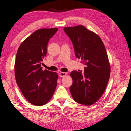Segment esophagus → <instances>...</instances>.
Wrapping results in <instances>:
<instances>
[{"mask_svg":"<svg viewBox=\"0 0 131 131\" xmlns=\"http://www.w3.org/2000/svg\"><path fill=\"white\" fill-rule=\"evenodd\" d=\"M66 75H67V73L65 72H61L59 74V77H65Z\"/></svg>","mask_w":131,"mask_h":131,"instance_id":"obj_1","label":"esophagus"}]
</instances>
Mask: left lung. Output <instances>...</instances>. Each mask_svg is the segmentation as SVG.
Here are the masks:
<instances>
[{"instance_id":"8db88e82","label":"left lung","mask_w":131,"mask_h":131,"mask_svg":"<svg viewBox=\"0 0 131 131\" xmlns=\"http://www.w3.org/2000/svg\"><path fill=\"white\" fill-rule=\"evenodd\" d=\"M72 41L75 56L86 67L84 73L73 71L70 91L74 100L80 104L91 105L104 93L110 75V66L105 46L99 35L84 26L64 27Z\"/></svg>"}]
</instances>
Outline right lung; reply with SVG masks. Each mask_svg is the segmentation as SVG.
Masks as SVG:
<instances>
[{
  "label": "right lung",
  "instance_id": "add662e5",
  "mask_svg": "<svg viewBox=\"0 0 131 131\" xmlns=\"http://www.w3.org/2000/svg\"><path fill=\"white\" fill-rule=\"evenodd\" d=\"M58 28H42L35 31L19 46L15 63L16 81L30 103L42 106L52 98L56 89L58 75L43 70L41 65L46 55L50 39Z\"/></svg>",
  "mask_w": 131,
  "mask_h": 131
}]
</instances>
